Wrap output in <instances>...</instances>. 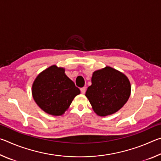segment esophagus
I'll return each mask as SVG.
<instances>
[{
    "mask_svg": "<svg viewBox=\"0 0 161 161\" xmlns=\"http://www.w3.org/2000/svg\"><path fill=\"white\" fill-rule=\"evenodd\" d=\"M80 90H81V94H84V93H85V92H86V88H85V87H82V88L80 89Z\"/></svg>",
    "mask_w": 161,
    "mask_h": 161,
    "instance_id": "34e87169",
    "label": "esophagus"
}]
</instances>
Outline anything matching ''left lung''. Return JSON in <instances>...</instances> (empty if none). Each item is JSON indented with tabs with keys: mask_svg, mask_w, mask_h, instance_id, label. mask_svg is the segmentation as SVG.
<instances>
[{
	"mask_svg": "<svg viewBox=\"0 0 161 161\" xmlns=\"http://www.w3.org/2000/svg\"><path fill=\"white\" fill-rule=\"evenodd\" d=\"M130 81L124 73L107 66L92 74V85L85 96L98 116H106L118 111L130 95Z\"/></svg>",
	"mask_w": 161,
	"mask_h": 161,
	"instance_id": "obj_1",
	"label": "left lung"
}]
</instances>
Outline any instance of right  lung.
I'll return each instance as SVG.
<instances>
[{
	"mask_svg": "<svg viewBox=\"0 0 161 161\" xmlns=\"http://www.w3.org/2000/svg\"><path fill=\"white\" fill-rule=\"evenodd\" d=\"M80 89L65 75V69L52 65L37 76L32 86V97L42 110L62 116L72 103Z\"/></svg>",
	"mask_w": 161,
	"mask_h": 161,
	"instance_id": "1",
	"label": "right lung"
}]
</instances>
